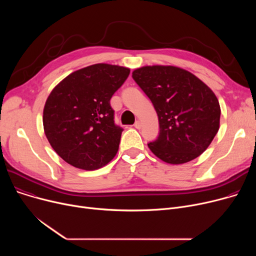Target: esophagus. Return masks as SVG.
Returning a JSON list of instances; mask_svg holds the SVG:
<instances>
[{
	"mask_svg": "<svg viewBox=\"0 0 256 256\" xmlns=\"http://www.w3.org/2000/svg\"><path fill=\"white\" fill-rule=\"evenodd\" d=\"M134 126H135L137 130H140L141 128V126H142V124H141V122L139 120H137L136 122H135V124H134Z\"/></svg>",
	"mask_w": 256,
	"mask_h": 256,
	"instance_id": "obj_1",
	"label": "esophagus"
}]
</instances>
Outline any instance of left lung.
Wrapping results in <instances>:
<instances>
[{
  "instance_id": "8db88e82",
  "label": "left lung",
  "mask_w": 256,
  "mask_h": 256,
  "mask_svg": "<svg viewBox=\"0 0 256 256\" xmlns=\"http://www.w3.org/2000/svg\"><path fill=\"white\" fill-rule=\"evenodd\" d=\"M132 78L152 100L158 118L150 150L169 164H184L202 154L219 130L220 104L197 76L176 66H144Z\"/></svg>"
}]
</instances>
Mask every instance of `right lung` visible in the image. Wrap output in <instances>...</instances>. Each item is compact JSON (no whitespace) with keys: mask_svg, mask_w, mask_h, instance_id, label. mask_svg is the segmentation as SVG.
<instances>
[{"mask_svg":"<svg viewBox=\"0 0 256 256\" xmlns=\"http://www.w3.org/2000/svg\"><path fill=\"white\" fill-rule=\"evenodd\" d=\"M128 74L126 67L94 64L52 89L44 104V128L52 150L66 163L96 170L116 156L124 128L114 122L110 100Z\"/></svg>","mask_w":256,"mask_h":256,"instance_id":"1","label":"right lung"}]
</instances>
